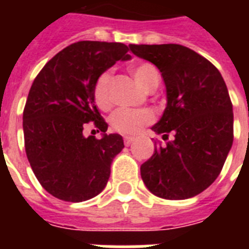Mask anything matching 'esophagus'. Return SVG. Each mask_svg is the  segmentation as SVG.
I'll use <instances>...</instances> for the list:
<instances>
[{
  "label": "esophagus",
  "mask_w": 249,
  "mask_h": 249,
  "mask_svg": "<svg viewBox=\"0 0 249 249\" xmlns=\"http://www.w3.org/2000/svg\"><path fill=\"white\" fill-rule=\"evenodd\" d=\"M133 141H134V138H133V137H124V143H125V146H129V144L132 143Z\"/></svg>",
  "instance_id": "34e87169"
}]
</instances>
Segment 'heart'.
Masks as SVG:
<instances>
[{"mask_svg": "<svg viewBox=\"0 0 249 249\" xmlns=\"http://www.w3.org/2000/svg\"><path fill=\"white\" fill-rule=\"evenodd\" d=\"M133 77L136 79L138 85L146 91H154L159 86L160 75L155 66L147 62L137 63L130 67ZM93 97L95 105L103 111L112 106V95H111V73L108 71L103 72L98 76L93 88ZM152 113L146 109H126L120 108L115 111L109 117V125L115 132L134 136L142 129L152 123Z\"/></svg>", "mask_w": 249, "mask_h": 249, "instance_id": "obj_1", "label": "heart"}]
</instances>
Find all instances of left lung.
Returning a JSON list of instances; mask_svg holds the SVG:
<instances>
[{
    "label": "left lung",
    "instance_id": "1",
    "mask_svg": "<svg viewBox=\"0 0 249 249\" xmlns=\"http://www.w3.org/2000/svg\"><path fill=\"white\" fill-rule=\"evenodd\" d=\"M161 72L166 107L152 130L169 140L141 165L154 195L168 200L193 197L216 181L234 140V115L220 71L204 56L177 44L129 45Z\"/></svg>",
    "mask_w": 249,
    "mask_h": 249
}]
</instances>
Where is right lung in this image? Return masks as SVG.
<instances>
[{
  "label": "right lung",
  "instance_id": "right-lung-1",
  "mask_svg": "<svg viewBox=\"0 0 249 249\" xmlns=\"http://www.w3.org/2000/svg\"><path fill=\"white\" fill-rule=\"evenodd\" d=\"M128 53L120 42L79 41L53 56L31 86L23 111L25 154L41 186L60 200L97 196L107 185L113 158L124 148L123 137L106 134L108 125L93 88L117 60L130 59ZM88 126L104 137H85Z\"/></svg>",
  "mask_w": 249,
  "mask_h": 249
}]
</instances>
